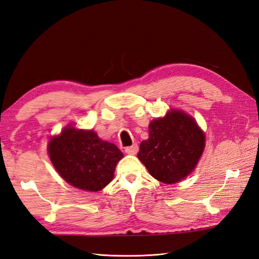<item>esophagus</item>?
<instances>
[{
	"instance_id": "1",
	"label": "esophagus",
	"mask_w": 259,
	"mask_h": 259,
	"mask_svg": "<svg viewBox=\"0 0 259 259\" xmlns=\"http://www.w3.org/2000/svg\"><path fill=\"white\" fill-rule=\"evenodd\" d=\"M138 151H139V147H138V144H134V145H131V147H128V148H125L124 149V152L127 154H130V155H135V154H137L138 153Z\"/></svg>"
}]
</instances>
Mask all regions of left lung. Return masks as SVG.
Wrapping results in <instances>:
<instances>
[{
    "instance_id": "1",
    "label": "left lung",
    "mask_w": 259,
    "mask_h": 259,
    "mask_svg": "<svg viewBox=\"0 0 259 259\" xmlns=\"http://www.w3.org/2000/svg\"><path fill=\"white\" fill-rule=\"evenodd\" d=\"M204 141L203 131L193 117L171 109L150 122L149 139L141 142L138 157L155 180L175 184L194 170Z\"/></svg>"
}]
</instances>
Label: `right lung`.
<instances>
[{
    "label": "right lung",
    "instance_id": "add662e5",
    "mask_svg": "<svg viewBox=\"0 0 259 259\" xmlns=\"http://www.w3.org/2000/svg\"><path fill=\"white\" fill-rule=\"evenodd\" d=\"M51 163L73 187L99 191L112 181L123 154L115 144L103 141L93 130L66 125L48 144Z\"/></svg>",
    "mask_w": 259,
    "mask_h": 259
}]
</instances>
